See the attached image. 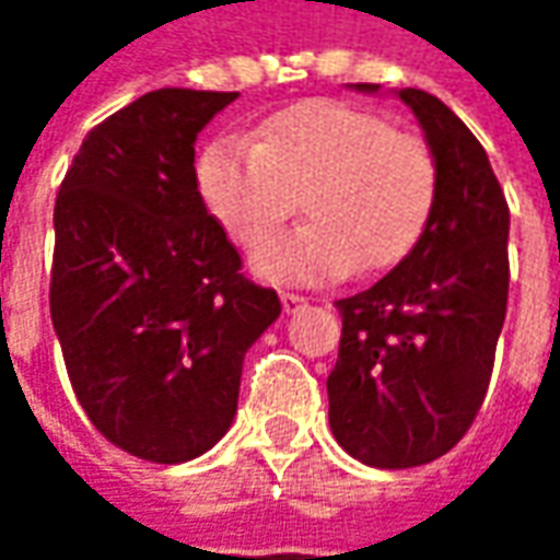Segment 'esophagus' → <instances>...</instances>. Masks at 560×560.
I'll use <instances>...</instances> for the list:
<instances>
[{"mask_svg":"<svg viewBox=\"0 0 560 560\" xmlns=\"http://www.w3.org/2000/svg\"><path fill=\"white\" fill-rule=\"evenodd\" d=\"M280 302H283V312L287 314L305 308V295H299V292H280Z\"/></svg>","mask_w":560,"mask_h":560,"instance_id":"esophagus-1","label":"esophagus"}]
</instances>
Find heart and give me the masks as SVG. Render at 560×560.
Instances as JSON below:
<instances>
[{
	"mask_svg": "<svg viewBox=\"0 0 560 560\" xmlns=\"http://www.w3.org/2000/svg\"><path fill=\"white\" fill-rule=\"evenodd\" d=\"M208 214L255 248L294 210L310 224L252 255L270 283H330L405 261L433 218L436 155L423 137L393 130L368 108L308 98L268 118L248 140H221L196 164Z\"/></svg>",
	"mask_w": 560,
	"mask_h": 560,
	"instance_id": "heart-1",
	"label": "heart"
}]
</instances>
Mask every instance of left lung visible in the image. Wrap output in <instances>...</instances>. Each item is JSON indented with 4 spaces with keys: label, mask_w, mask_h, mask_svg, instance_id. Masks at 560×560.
I'll list each match as a JSON object with an SVG mask.
<instances>
[{
    "label": "left lung",
    "mask_w": 560,
    "mask_h": 560,
    "mask_svg": "<svg viewBox=\"0 0 560 560\" xmlns=\"http://www.w3.org/2000/svg\"><path fill=\"white\" fill-rule=\"evenodd\" d=\"M376 93V83H355ZM436 155L440 192L415 252L339 299L330 430L361 464L436 462L483 405L508 308V202L480 140L423 90H398Z\"/></svg>",
    "instance_id": "left-lung-1"
}]
</instances>
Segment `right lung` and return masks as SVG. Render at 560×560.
Returning a JSON list of instances; mask_svg holds the SVG:
<instances>
[{
	"label": "right lung",
	"mask_w": 560,
	"mask_h": 560,
	"mask_svg": "<svg viewBox=\"0 0 560 560\" xmlns=\"http://www.w3.org/2000/svg\"><path fill=\"white\" fill-rule=\"evenodd\" d=\"M240 93L155 90L86 133L55 199L49 308L77 401L142 462L199 458L280 317L196 186V137Z\"/></svg>",
	"instance_id": "obj_1"
}]
</instances>
